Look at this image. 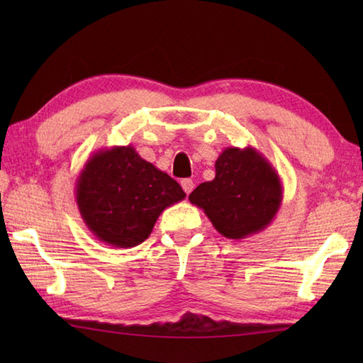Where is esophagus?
Masks as SVG:
<instances>
[{
	"label": "esophagus",
	"mask_w": 363,
	"mask_h": 363,
	"mask_svg": "<svg viewBox=\"0 0 363 363\" xmlns=\"http://www.w3.org/2000/svg\"><path fill=\"white\" fill-rule=\"evenodd\" d=\"M181 186H182L184 191H186L187 195L191 194V190L195 189V184H194V181H191V179H182V181H181Z\"/></svg>",
	"instance_id": "1"
}]
</instances>
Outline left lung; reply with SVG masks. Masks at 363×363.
Returning <instances> with one entry per match:
<instances>
[{
  "instance_id": "obj_1",
  "label": "left lung",
  "mask_w": 363,
  "mask_h": 363,
  "mask_svg": "<svg viewBox=\"0 0 363 363\" xmlns=\"http://www.w3.org/2000/svg\"><path fill=\"white\" fill-rule=\"evenodd\" d=\"M221 235L240 240L264 230L282 203L273 165L252 146H229L215 162V177L189 195Z\"/></svg>"
}]
</instances>
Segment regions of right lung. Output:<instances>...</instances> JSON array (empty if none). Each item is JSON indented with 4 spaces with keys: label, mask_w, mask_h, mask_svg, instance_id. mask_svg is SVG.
<instances>
[{
    "label": "right lung",
    "mask_w": 363,
    "mask_h": 363,
    "mask_svg": "<svg viewBox=\"0 0 363 363\" xmlns=\"http://www.w3.org/2000/svg\"><path fill=\"white\" fill-rule=\"evenodd\" d=\"M184 198L179 184L130 145L94 152L76 181L84 223L98 240L113 248L145 242L159 215Z\"/></svg>",
    "instance_id": "obj_1"
}]
</instances>
